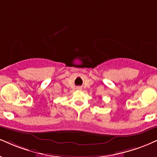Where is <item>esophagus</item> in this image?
I'll return each instance as SVG.
<instances>
[{"label": "esophagus", "mask_w": 157, "mask_h": 157, "mask_svg": "<svg viewBox=\"0 0 157 157\" xmlns=\"http://www.w3.org/2000/svg\"><path fill=\"white\" fill-rule=\"evenodd\" d=\"M80 87H77V89H80Z\"/></svg>", "instance_id": "obj_1"}]
</instances>
